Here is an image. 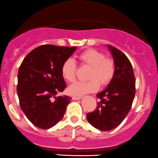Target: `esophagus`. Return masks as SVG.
Masks as SVG:
<instances>
[{
  "label": "esophagus",
  "instance_id": "1",
  "mask_svg": "<svg viewBox=\"0 0 158 158\" xmlns=\"http://www.w3.org/2000/svg\"><path fill=\"white\" fill-rule=\"evenodd\" d=\"M82 97H73L72 98V99L73 100H80V99H81Z\"/></svg>",
  "mask_w": 158,
  "mask_h": 158
}]
</instances>
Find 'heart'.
<instances>
[{"label": "heart", "instance_id": "b5f03b06", "mask_svg": "<svg viewBox=\"0 0 158 158\" xmlns=\"http://www.w3.org/2000/svg\"><path fill=\"white\" fill-rule=\"evenodd\" d=\"M83 65L90 67L87 82H76L67 88V93L74 97H81L88 93L94 92L101 86L108 85L113 77L115 64L110 58L105 57L103 52L94 49L84 51L79 55ZM77 67L71 58L67 59L61 66V75L67 82H73L76 77Z\"/></svg>", "mask_w": 158, "mask_h": 158}]
</instances>
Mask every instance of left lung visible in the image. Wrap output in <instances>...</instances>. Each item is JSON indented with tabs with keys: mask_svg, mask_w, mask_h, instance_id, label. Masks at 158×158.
<instances>
[{
	"mask_svg": "<svg viewBox=\"0 0 158 158\" xmlns=\"http://www.w3.org/2000/svg\"><path fill=\"white\" fill-rule=\"evenodd\" d=\"M115 64V73L107 88L97 94L99 102L95 110L87 114L94 128L109 131L118 127L131 109L136 92L132 64L125 54L108 45Z\"/></svg>",
	"mask_w": 158,
	"mask_h": 158,
	"instance_id": "left-lung-1",
	"label": "left lung"
}]
</instances>
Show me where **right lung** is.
<instances>
[{"instance_id":"obj_1","label":"right lung","mask_w":158,"mask_h":158,"mask_svg":"<svg viewBox=\"0 0 158 158\" xmlns=\"http://www.w3.org/2000/svg\"><path fill=\"white\" fill-rule=\"evenodd\" d=\"M77 47L43 45L31 50L18 73L20 107L28 119L40 129L54 127L64 117L69 96H56L67 87L61 66Z\"/></svg>"}]
</instances>
